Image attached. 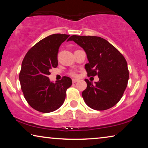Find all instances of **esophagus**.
Instances as JSON below:
<instances>
[{"mask_svg":"<svg viewBox=\"0 0 148 148\" xmlns=\"http://www.w3.org/2000/svg\"><path fill=\"white\" fill-rule=\"evenodd\" d=\"M77 81H78V79H72V83L73 84L76 83V82H77Z\"/></svg>","mask_w":148,"mask_h":148,"instance_id":"1","label":"esophagus"}]
</instances>
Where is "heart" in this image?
<instances>
[{
  "instance_id": "heart-1",
  "label": "heart",
  "mask_w": 148,
  "mask_h": 148,
  "mask_svg": "<svg viewBox=\"0 0 148 148\" xmlns=\"http://www.w3.org/2000/svg\"><path fill=\"white\" fill-rule=\"evenodd\" d=\"M69 74L71 75V76H73V77H76L77 76V74L76 72L74 71H71L69 72Z\"/></svg>"
}]
</instances>
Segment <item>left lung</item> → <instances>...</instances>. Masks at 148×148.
Listing matches in <instances>:
<instances>
[{"label":"left lung","instance_id":"1","mask_svg":"<svg viewBox=\"0 0 148 148\" xmlns=\"http://www.w3.org/2000/svg\"><path fill=\"white\" fill-rule=\"evenodd\" d=\"M68 40H73L86 51L89 61L85 65L87 76L99 77L95 84L85 79L87 86L82 95L86 104L96 110L115 106L128 84L129 70L123 56L101 37L72 35Z\"/></svg>","mask_w":148,"mask_h":148}]
</instances>
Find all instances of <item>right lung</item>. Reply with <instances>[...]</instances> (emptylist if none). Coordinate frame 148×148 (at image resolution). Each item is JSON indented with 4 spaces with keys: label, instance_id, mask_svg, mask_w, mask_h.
<instances>
[{
    "label": "right lung",
    "instance_id": "right-lung-1",
    "mask_svg": "<svg viewBox=\"0 0 148 148\" xmlns=\"http://www.w3.org/2000/svg\"><path fill=\"white\" fill-rule=\"evenodd\" d=\"M69 36L53 34L46 37L29 50L22 62L19 78L24 97L32 108L42 113L61 107L72 85L69 77H62L56 83L48 77L49 70L58 65L59 47Z\"/></svg>",
    "mask_w": 148,
    "mask_h": 148
}]
</instances>
